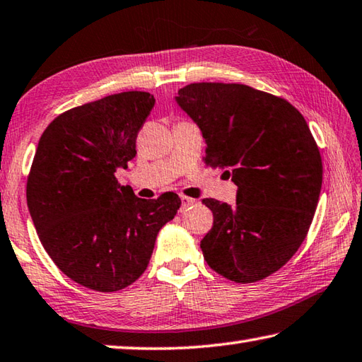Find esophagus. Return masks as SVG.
Masks as SVG:
<instances>
[{
  "instance_id": "34e87169",
  "label": "esophagus",
  "mask_w": 362,
  "mask_h": 362,
  "mask_svg": "<svg viewBox=\"0 0 362 362\" xmlns=\"http://www.w3.org/2000/svg\"><path fill=\"white\" fill-rule=\"evenodd\" d=\"M181 203H182V208H189V206H192V204H195V200L190 199V197L181 195Z\"/></svg>"
}]
</instances>
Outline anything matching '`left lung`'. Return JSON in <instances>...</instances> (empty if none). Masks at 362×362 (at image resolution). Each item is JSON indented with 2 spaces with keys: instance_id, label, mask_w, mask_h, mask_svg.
<instances>
[{
  "instance_id": "1",
  "label": "left lung",
  "mask_w": 362,
  "mask_h": 362,
  "mask_svg": "<svg viewBox=\"0 0 362 362\" xmlns=\"http://www.w3.org/2000/svg\"><path fill=\"white\" fill-rule=\"evenodd\" d=\"M206 143L204 162L227 168L236 203L203 199L214 223L200 243L211 269L262 281L296 254L315 214L322 156L290 102L240 83H190L175 96Z\"/></svg>"
}]
</instances>
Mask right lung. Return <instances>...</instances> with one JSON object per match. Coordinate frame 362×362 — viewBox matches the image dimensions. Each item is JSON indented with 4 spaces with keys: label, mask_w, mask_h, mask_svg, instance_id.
Wrapping results in <instances>:
<instances>
[{
    "label": "right lung",
    "mask_w": 362,
    "mask_h": 362,
    "mask_svg": "<svg viewBox=\"0 0 362 362\" xmlns=\"http://www.w3.org/2000/svg\"><path fill=\"white\" fill-rule=\"evenodd\" d=\"M154 96L127 91L71 108L45 129L34 154L26 202L39 240L74 282L118 291L137 281L159 230L181 199L135 197L115 178L135 158V140Z\"/></svg>",
    "instance_id": "right-lung-1"
}]
</instances>
